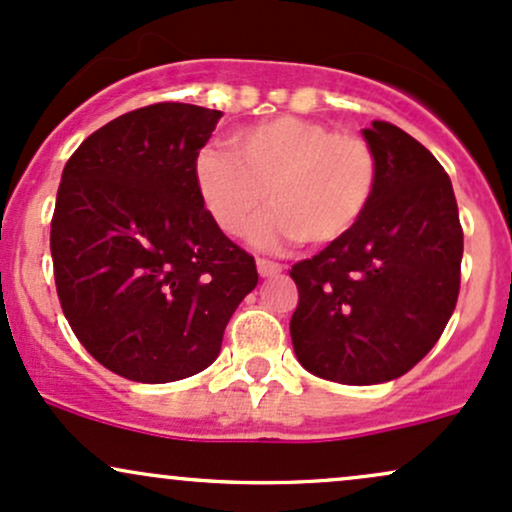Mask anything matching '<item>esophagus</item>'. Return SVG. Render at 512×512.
Here are the masks:
<instances>
[{"instance_id": "esophagus-1", "label": "esophagus", "mask_w": 512, "mask_h": 512, "mask_svg": "<svg viewBox=\"0 0 512 512\" xmlns=\"http://www.w3.org/2000/svg\"><path fill=\"white\" fill-rule=\"evenodd\" d=\"M257 272H260V276H274L281 272V264L272 260H257Z\"/></svg>"}]
</instances>
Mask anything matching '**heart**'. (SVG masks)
<instances>
[{
  "label": "heart",
  "instance_id": "heart-1",
  "mask_svg": "<svg viewBox=\"0 0 512 512\" xmlns=\"http://www.w3.org/2000/svg\"><path fill=\"white\" fill-rule=\"evenodd\" d=\"M231 154L202 149L195 185L204 209L228 236H245L264 202L274 207L252 243L279 250L301 240L322 248L358 226L378 190V156L366 139L322 122L279 115L236 129Z\"/></svg>",
  "mask_w": 512,
  "mask_h": 512
}]
</instances>
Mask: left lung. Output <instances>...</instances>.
Instances as JSON below:
<instances>
[{"label": "left lung", "mask_w": 512, "mask_h": 512, "mask_svg": "<svg viewBox=\"0 0 512 512\" xmlns=\"http://www.w3.org/2000/svg\"><path fill=\"white\" fill-rule=\"evenodd\" d=\"M378 190L349 236L293 264L298 363L342 385L404 375L438 342L460 293L462 226L436 156L390 122L361 129Z\"/></svg>", "instance_id": "left-lung-1"}]
</instances>
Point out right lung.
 Listing matches in <instances>:
<instances>
[{"mask_svg": "<svg viewBox=\"0 0 512 512\" xmlns=\"http://www.w3.org/2000/svg\"><path fill=\"white\" fill-rule=\"evenodd\" d=\"M221 110L156 103L93 132L62 170L50 252L62 313L122 378L161 385L209 368L257 286L255 260L204 209L195 156Z\"/></svg>", "mask_w": 512, "mask_h": 512, "instance_id": "add662e5", "label": "right lung"}]
</instances>
